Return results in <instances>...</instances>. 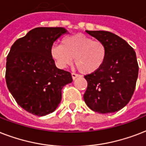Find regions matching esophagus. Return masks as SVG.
Masks as SVG:
<instances>
[{
    "label": "esophagus",
    "instance_id": "34e87169",
    "mask_svg": "<svg viewBox=\"0 0 146 146\" xmlns=\"http://www.w3.org/2000/svg\"><path fill=\"white\" fill-rule=\"evenodd\" d=\"M72 79L74 80V79H76L78 77H79V75L78 74H75V73H72Z\"/></svg>",
    "mask_w": 146,
    "mask_h": 146
}]
</instances>
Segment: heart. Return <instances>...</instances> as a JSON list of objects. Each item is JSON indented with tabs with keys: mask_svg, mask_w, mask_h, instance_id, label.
Segmentation results:
<instances>
[{
	"mask_svg": "<svg viewBox=\"0 0 146 146\" xmlns=\"http://www.w3.org/2000/svg\"><path fill=\"white\" fill-rule=\"evenodd\" d=\"M50 55L60 68H65L74 59L80 72L91 74L99 71L104 65L107 49L102 41L77 33L64 37L61 45L52 46Z\"/></svg>",
	"mask_w": 146,
	"mask_h": 146,
	"instance_id": "obj_1",
	"label": "heart"
}]
</instances>
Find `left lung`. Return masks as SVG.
<instances>
[{
    "instance_id": "8db88e82",
    "label": "left lung",
    "mask_w": 146,
    "mask_h": 146,
    "mask_svg": "<svg viewBox=\"0 0 146 146\" xmlns=\"http://www.w3.org/2000/svg\"><path fill=\"white\" fill-rule=\"evenodd\" d=\"M86 32L106 45L107 58L99 71L86 74L88 88L84 100L100 113L121 110L132 98L139 73L134 49L124 39L108 31Z\"/></svg>"
}]
</instances>
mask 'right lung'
I'll return each mask as SVG.
<instances>
[{
    "label": "right lung",
    "instance_id": "add662e5",
    "mask_svg": "<svg viewBox=\"0 0 146 146\" xmlns=\"http://www.w3.org/2000/svg\"><path fill=\"white\" fill-rule=\"evenodd\" d=\"M67 33L63 27H37L18 39L7 57V86L18 104L39 116L52 113L71 73L56 68L51 57L53 42Z\"/></svg>",
    "mask_w": 146,
    "mask_h": 146
}]
</instances>
